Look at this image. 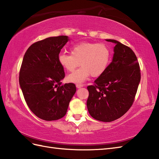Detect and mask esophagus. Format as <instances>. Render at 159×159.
<instances>
[{"instance_id":"esophagus-1","label":"esophagus","mask_w":159,"mask_h":159,"mask_svg":"<svg viewBox=\"0 0 159 159\" xmlns=\"http://www.w3.org/2000/svg\"><path fill=\"white\" fill-rule=\"evenodd\" d=\"M76 87H77L78 89H79V88H80V87H83V85H82V84H76Z\"/></svg>"}]
</instances>
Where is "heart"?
<instances>
[{"mask_svg": "<svg viewBox=\"0 0 159 159\" xmlns=\"http://www.w3.org/2000/svg\"><path fill=\"white\" fill-rule=\"evenodd\" d=\"M111 57L110 49L104 43L81 42L71 48V54L60 53L58 61L70 72H73L80 64L81 67L70 74L67 80L80 83L90 75L93 77L102 75L109 65Z\"/></svg>", "mask_w": 159, "mask_h": 159, "instance_id": "heart-1", "label": "heart"}]
</instances>
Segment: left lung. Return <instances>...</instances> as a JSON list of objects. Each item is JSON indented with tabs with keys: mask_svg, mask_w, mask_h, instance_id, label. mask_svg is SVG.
<instances>
[{
	"mask_svg": "<svg viewBox=\"0 0 159 159\" xmlns=\"http://www.w3.org/2000/svg\"><path fill=\"white\" fill-rule=\"evenodd\" d=\"M113 60L102 75L87 87V107L94 119L110 122L121 117L134 102L141 80L139 63L129 47L115 39Z\"/></svg>",
	"mask_w": 159,
	"mask_h": 159,
	"instance_id": "obj_1",
	"label": "left lung"
}]
</instances>
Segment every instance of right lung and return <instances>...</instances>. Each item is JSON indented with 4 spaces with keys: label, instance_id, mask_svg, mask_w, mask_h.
<instances>
[{
    "label": "right lung",
    "instance_id": "add662e5",
    "mask_svg": "<svg viewBox=\"0 0 159 159\" xmlns=\"http://www.w3.org/2000/svg\"><path fill=\"white\" fill-rule=\"evenodd\" d=\"M69 40L66 35L46 38L33 43L24 56L20 70V88L29 109L43 120L65 116L76 91L74 83L61 85V82L65 72L58 56Z\"/></svg>",
    "mask_w": 159,
    "mask_h": 159
}]
</instances>
